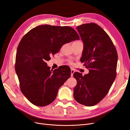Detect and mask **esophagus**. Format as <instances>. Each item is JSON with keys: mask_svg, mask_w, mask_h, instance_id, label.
<instances>
[{"mask_svg": "<svg viewBox=\"0 0 130 130\" xmlns=\"http://www.w3.org/2000/svg\"><path fill=\"white\" fill-rule=\"evenodd\" d=\"M71 76L72 77H73V74L74 73V72H75V71L73 70V69H71Z\"/></svg>", "mask_w": 130, "mask_h": 130, "instance_id": "34e87169", "label": "esophagus"}]
</instances>
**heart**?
I'll return each mask as SVG.
<instances>
[{
	"label": "heart",
	"mask_w": 130,
	"mask_h": 130,
	"mask_svg": "<svg viewBox=\"0 0 130 130\" xmlns=\"http://www.w3.org/2000/svg\"><path fill=\"white\" fill-rule=\"evenodd\" d=\"M77 42H79V41H77V42H75L74 43H77ZM70 63H72V61H70Z\"/></svg>",
	"instance_id": "b5f03b06"
}]
</instances>
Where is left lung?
Returning a JSON list of instances; mask_svg holds the SVG:
<instances>
[{
	"label": "left lung",
	"instance_id": "left-lung-1",
	"mask_svg": "<svg viewBox=\"0 0 130 130\" xmlns=\"http://www.w3.org/2000/svg\"><path fill=\"white\" fill-rule=\"evenodd\" d=\"M84 44L80 61L89 73L83 76L75 72L77 80L74 98L87 106L97 104L108 93L117 75L118 53L110 37L94 23L76 27Z\"/></svg>",
	"mask_w": 130,
	"mask_h": 130
}]
</instances>
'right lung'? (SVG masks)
Instances as JSON below:
<instances>
[{
	"instance_id": "obj_1",
	"label": "right lung",
	"mask_w": 130,
	"mask_h": 130,
	"mask_svg": "<svg viewBox=\"0 0 130 130\" xmlns=\"http://www.w3.org/2000/svg\"><path fill=\"white\" fill-rule=\"evenodd\" d=\"M79 37L68 26L40 25L22 38L17 50L15 71L20 90L34 105L45 106L56 99L58 91L71 76V70L62 66L50 70L46 61L62 46Z\"/></svg>"
}]
</instances>
